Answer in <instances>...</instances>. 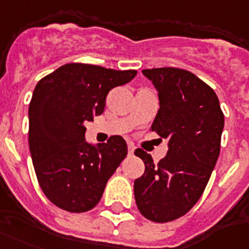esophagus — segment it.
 <instances>
[{
  "mask_svg": "<svg viewBox=\"0 0 249 249\" xmlns=\"http://www.w3.org/2000/svg\"><path fill=\"white\" fill-rule=\"evenodd\" d=\"M128 152H129V154L132 156L134 152V145L132 142H128Z\"/></svg>",
  "mask_w": 249,
  "mask_h": 249,
  "instance_id": "34e87169",
  "label": "esophagus"
}]
</instances>
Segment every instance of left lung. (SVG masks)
<instances>
[{
    "label": "left lung",
    "mask_w": 249,
    "mask_h": 249,
    "mask_svg": "<svg viewBox=\"0 0 249 249\" xmlns=\"http://www.w3.org/2000/svg\"><path fill=\"white\" fill-rule=\"evenodd\" d=\"M142 73L160 96L150 129L169 140V150L154 163L136 149L145 171L134 181V198L145 218L166 223L189 213L203 194L220 153L224 115L213 88L190 71L162 67Z\"/></svg>",
    "instance_id": "obj_1"
}]
</instances>
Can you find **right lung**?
Returning <instances> with one entry per match:
<instances>
[{"mask_svg":"<svg viewBox=\"0 0 249 249\" xmlns=\"http://www.w3.org/2000/svg\"><path fill=\"white\" fill-rule=\"evenodd\" d=\"M136 75V70L67 63L36 86L29 106V148L40 189L59 209H93L126 157L121 136H110L97 148L86 142L84 121L101 115L108 92Z\"/></svg>","mask_w":249,"mask_h":249,"instance_id":"obj_1","label":"right lung"}]
</instances>
